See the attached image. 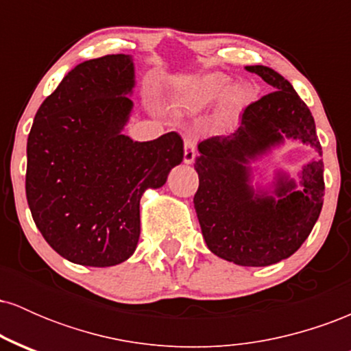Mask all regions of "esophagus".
Here are the masks:
<instances>
[{
  "instance_id": "esophagus-1",
  "label": "esophagus",
  "mask_w": 351,
  "mask_h": 351,
  "mask_svg": "<svg viewBox=\"0 0 351 351\" xmlns=\"http://www.w3.org/2000/svg\"><path fill=\"white\" fill-rule=\"evenodd\" d=\"M196 158V140L191 135L184 136V155L183 160L184 163H193Z\"/></svg>"
}]
</instances>
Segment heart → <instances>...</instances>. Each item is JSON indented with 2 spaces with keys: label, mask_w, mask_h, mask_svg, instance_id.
<instances>
[{
  "label": "heart",
  "mask_w": 351,
  "mask_h": 351,
  "mask_svg": "<svg viewBox=\"0 0 351 351\" xmlns=\"http://www.w3.org/2000/svg\"><path fill=\"white\" fill-rule=\"evenodd\" d=\"M231 80L224 74H209L201 77L188 92V104L195 108H204L224 97L229 110H237L244 102V94L239 87H231Z\"/></svg>",
  "instance_id": "b5f03b06"
}]
</instances>
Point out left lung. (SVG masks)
<instances>
[{"label": "left lung", "mask_w": 351, "mask_h": 351, "mask_svg": "<svg viewBox=\"0 0 351 351\" xmlns=\"http://www.w3.org/2000/svg\"><path fill=\"white\" fill-rule=\"evenodd\" d=\"M271 86V94L245 107L232 134L198 145L195 162L199 186L195 209L209 251L245 267H264L291 257L315 226L324 206V162L313 160L300 171V186L279 171L274 189H254L251 160L285 138L300 140L322 155L308 107L279 72L247 66Z\"/></svg>", "instance_id": "obj_1"}]
</instances>
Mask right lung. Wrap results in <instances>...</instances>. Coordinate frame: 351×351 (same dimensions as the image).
I'll return each instance as SVG.
<instances>
[{
	"mask_svg": "<svg viewBox=\"0 0 351 351\" xmlns=\"http://www.w3.org/2000/svg\"><path fill=\"white\" fill-rule=\"evenodd\" d=\"M132 56L75 66L39 107L27 136L26 198L47 244L64 259L110 267L135 252L140 198L183 162L170 132L150 142L123 135L134 102Z\"/></svg>",
	"mask_w": 351,
	"mask_h": 351,
	"instance_id": "1",
	"label": "right lung"
}]
</instances>
